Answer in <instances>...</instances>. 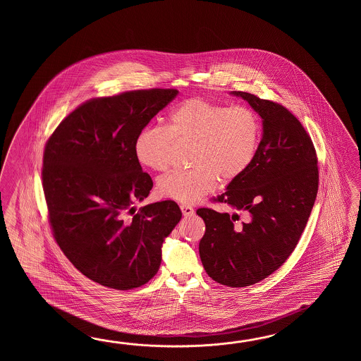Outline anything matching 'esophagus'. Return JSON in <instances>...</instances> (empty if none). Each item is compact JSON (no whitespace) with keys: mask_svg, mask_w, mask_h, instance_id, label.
Wrapping results in <instances>:
<instances>
[{"mask_svg":"<svg viewBox=\"0 0 361 361\" xmlns=\"http://www.w3.org/2000/svg\"><path fill=\"white\" fill-rule=\"evenodd\" d=\"M180 210H182L184 216H192V215L195 214L193 207H188V205H180Z\"/></svg>","mask_w":361,"mask_h":361,"instance_id":"1","label":"esophagus"}]
</instances>
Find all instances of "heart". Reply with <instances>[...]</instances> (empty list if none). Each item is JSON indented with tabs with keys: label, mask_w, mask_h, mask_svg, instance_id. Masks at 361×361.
Listing matches in <instances>:
<instances>
[{
	"label": "heart",
	"mask_w": 361,
	"mask_h": 361,
	"mask_svg": "<svg viewBox=\"0 0 361 361\" xmlns=\"http://www.w3.org/2000/svg\"><path fill=\"white\" fill-rule=\"evenodd\" d=\"M261 137V125L253 109L227 107L192 98L170 112L165 128L149 126L134 140L135 159L143 168H169L173 140L192 143V169L173 171L156 185L160 197L184 205L195 204L214 190L218 179L230 183L253 162Z\"/></svg>",
	"instance_id": "obj_1"
}]
</instances>
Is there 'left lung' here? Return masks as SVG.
I'll return each mask as SVG.
<instances>
[{"mask_svg": "<svg viewBox=\"0 0 361 361\" xmlns=\"http://www.w3.org/2000/svg\"><path fill=\"white\" fill-rule=\"evenodd\" d=\"M231 94L246 100L263 125L253 162L215 199L245 219L207 207L196 213L205 222L199 252L207 275L243 288L274 274L295 249L314 207L319 169L314 143L290 111L249 92Z\"/></svg>", "mask_w": 361, "mask_h": 361, "instance_id": "1", "label": "left lung"}]
</instances>
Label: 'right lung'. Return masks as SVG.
<instances>
[{
    "label": "right lung",
    "mask_w": 361,
    "mask_h": 361,
    "mask_svg": "<svg viewBox=\"0 0 361 361\" xmlns=\"http://www.w3.org/2000/svg\"><path fill=\"white\" fill-rule=\"evenodd\" d=\"M177 95L149 89L87 100L47 142L42 187L53 235L71 263L103 286L148 283L182 218L171 200L135 207L154 182L135 159L134 140Z\"/></svg>",
    "instance_id": "add662e5"
}]
</instances>
